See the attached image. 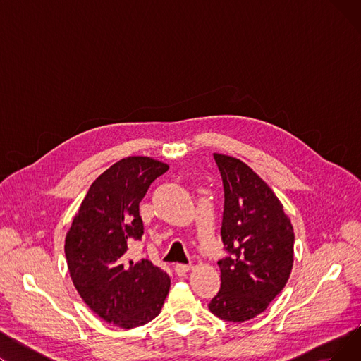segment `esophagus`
<instances>
[{"mask_svg":"<svg viewBox=\"0 0 361 361\" xmlns=\"http://www.w3.org/2000/svg\"><path fill=\"white\" fill-rule=\"evenodd\" d=\"M190 269H192L190 264H183V263L176 264V274H177L178 276H184Z\"/></svg>","mask_w":361,"mask_h":361,"instance_id":"34e87169","label":"esophagus"}]
</instances>
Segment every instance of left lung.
<instances>
[{
  "instance_id": "left-lung-1",
  "label": "left lung",
  "mask_w": 361,
  "mask_h": 361,
  "mask_svg": "<svg viewBox=\"0 0 361 361\" xmlns=\"http://www.w3.org/2000/svg\"><path fill=\"white\" fill-rule=\"evenodd\" d=\"M224 184L221 237L228 256L218 262L221 290L209 310L245 322L268 309L290 278L294 230L271 187L237 158L214 154Z\"/></svg>"
}]
</instances>
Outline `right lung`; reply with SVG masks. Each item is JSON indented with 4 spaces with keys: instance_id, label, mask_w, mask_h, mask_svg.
I'll return each instance as SVG.
<instances>
[{
    "instance_id": "add662e5",
    "label": "right lung",
    "mask_w": 361,
    "mask_h": 361,
    "mask_svg": "<svg viewBox=\"0 0 361 361\" xmlns=\"http://www.w3.org/2000/svg\"><path fill=\"white\" fill-rule=\"evenodd\" d=\"M149 157H128L94 180L66 235L67 267L75 290L101 319L131 329L155 319L171 279L147 259L127 257L143 235L139 203L168 171Z\"/></svg>"
}]
</instances>
